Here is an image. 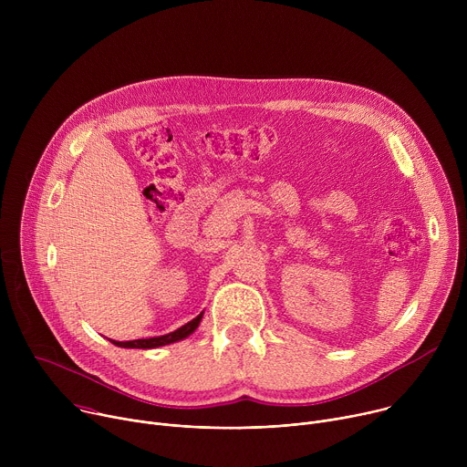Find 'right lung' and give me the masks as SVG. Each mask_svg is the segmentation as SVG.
Masks as SVG:
<instances>
[{"instance_id": "1", "label": "right lung", "mask_w": 467, "mask_h": 467, "mask_svg": "<svg viewBox=\"0 0 467 467\" xmlns=\"http://www.w3.org/2000/svg\"><path fill=\"white\" fill-rule=\"evenodd\" d=\"M202 317H203V312H199L193 319H190L188 323H184V325L179 327L177 330L168 332V335H164V337L142 338V340H132V342H114V340H110V342H112L114 346H118V348H127V349H153V348L168 346V344H173V342H179V340L190 337L192 332L197 328L199 321H202Z\"/></svg>"}]
</instances>
